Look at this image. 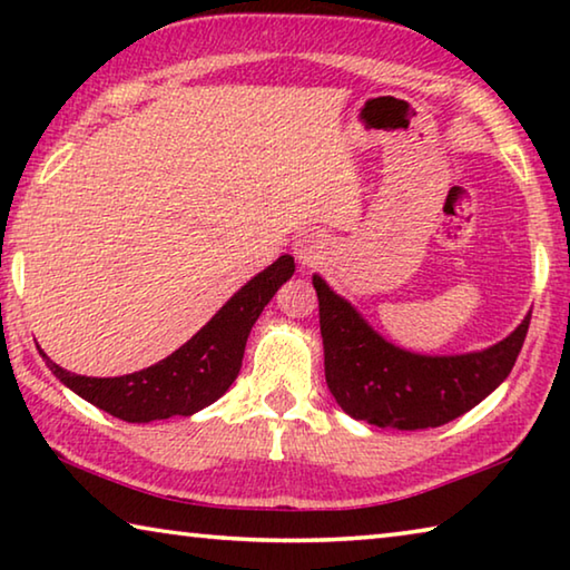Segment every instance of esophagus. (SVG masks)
Returning <instances> with one entry per match:
<instances>
[{
	"label": "esophagus",
	"instance_id": "1",
	"mask_svg": "<svg viewBox=\"0 0 570 570\" xmlns=\"http://www.w3.org/2000/svg\"><path fill=\"white\" fill-rule=\"evenodd\" d=\"M294 256L298 266H316L326 256V238L322 234H302L294 240Z\"/></svg>",
	"mask_w": 570,
	"mask_h": 570
}]
</instances>
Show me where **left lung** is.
<instances>
[{
    "mask_svg": "<svg viewBox=\"0 0 570 570\" xmlns=\"http://www.w3.org/2000/svg\"><path fill=\"white\" fill-rule=\"evenodd\" d=\"M324 340V374L340 407L377 428H440L475 407L503 382L525 342L530 316L482 352L428 356L404 352L314 274Z\"/></svg>",
    "mask_w": 570,
    "mask_h": 570,
    "instance_id": "8db88e82",
    "label": "left lung"
}]
</instances>
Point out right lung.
I'll use <instances>...</instances> for the list:
<instances>
[{"mask_svg":"<svg viewBox=\"0 0 570 570\" xmlns=\"http://www.w3.org/2000/svg\"><path fill=\"white\" fill-rule=\"evenodd\" d=\"M292 274L294 258L288 254L278 256L272 266L240 286L204 330L148 370L122 377H82L62 370L47 354L42 356L57 380L112 417L125 422L168 420L176 414L188 417L214 404L234 384L250 326Z\"/></svg>","mask_w":570,"mask_h":570,"instance_id":"1","label":"right lung"}]
</instances>
